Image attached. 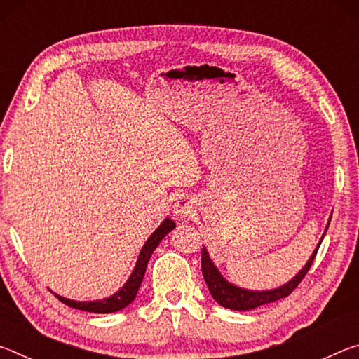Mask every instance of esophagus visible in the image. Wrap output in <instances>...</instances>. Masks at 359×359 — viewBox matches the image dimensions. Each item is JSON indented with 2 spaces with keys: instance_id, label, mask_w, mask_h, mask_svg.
Instances as JSON below:
<instances>
[{
  "instance_id": "1",
  "label": "esophagus",
  "mask_w": 359,
  "mask_h": 359,
  "mask_svg": "<svg viewBox=\"0 0 359 359\" xmlns=\"http://www.w3.org/2000/svg\"><path fill=\"white\" fill-rule=\"evenodd\" d=\"M174 214L180 220H188V218L193 217L194 214V203L191 198L188 196H180L177 201L174 203Z\"/></svg>"
}]
</instances>
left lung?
<instances>
[{"label": "left lung", "instance_id": "obj_1", "mask_svg": "<svg viewBox=\"0 0 359 359\" xmlns=\"http://www.w3.org/2000/svg\"><path fill=\"white\" fill-rule=\"evenodd\" d=\"M327 226H330V223H327ZM327 226H326V229H327ZM320 244L321 242H318L317 248H315L312 257L309 258L306 266H304L302 269L297 272V274L291 278L290 282H287L278 288L266 290V291L244 290L241 287H236V285H233V283H229L226 278L220 274V271L217 269L215 264L212 263V259L209 257L208 250H205V247H203L201 269H203L204 280H205V283H208V288L210 291L212 297H214V299L220 304V306L231 309V311H252V309H257L259 306H264V304L278 301V299H282V297H287L288 294L293 293L294 288L301 283V280L306 277L309 269H311V266L315 259V255H317V252H318Z\"/></svg>", "mask_w": 359, "mask_h": 359}]
</instances>
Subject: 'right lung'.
I'll return each mask as SVG.
<instances>
[{
	"label": "right lung",
	"instance_id": "obj_1",
	"mask_svg": "<svg viewBox=\"0 0 359 359\" xmlns=\"http://www.w3.org/2000/svg\"><path fill=\"white\" fill-rule=\"evenodd\" d=\"M175 228V223L172 220L166 218L160 226H158L154 233H151L150 238L145 242L141 253H139V258L136 261V267L135 271L131 272V276L126 283L121 287L117 293H114L112 296L106 297V299H100V301H71L66 299V297H62L60 294H55L60 301L66 306H69L72 309H79V311H85V312H93V313H114L118 312L121 309H125L128 304L135 301V297L137 294V290L141 287L142 278L145 274V269H147V263L154 253L155 248L160 244L161 239L165 238L168 233Z\"/></svg>",
	"mask_w": 359,
	"mask_h": 359
}]
</instances>
